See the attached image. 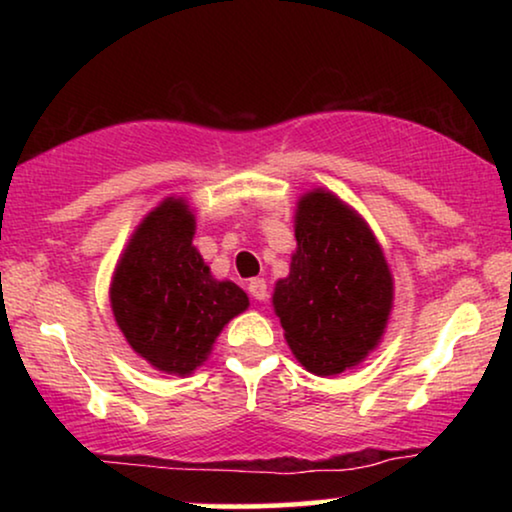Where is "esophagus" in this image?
Wrapping results in <instances>:
<instances>
[{
	"label": "esophagus",
	"instance_id": "esophagus-1",
	"mask_svg": "<svg viewBox=\"0 0 512 512\" xmlns=\"http://www.w3.org/2000/svg\"><path fill=\"white\" fill-rule=\"evenodd\" d=\"M247 289H249V293H251V298L258 300V303H261V300L268 298V284H265V279H263V277H254V279H249Z\"/></svg>",
	"mask_w": 512,
	"mask_h": 512
}]
</instances>
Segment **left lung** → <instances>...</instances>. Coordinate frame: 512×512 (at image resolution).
I'll return each mask as SVG.
<instances>
[{"instance_id": "8db88e82", "label": "left lung", "mask_w": 512, "mask_h": 512, "mask_svg": "<svg viewBox=\"0 0 512 512\" xmlns=\"http://www.w3.org/2000/svg\"><path fill=\"white\" fill-rule=\"evenodd\" d=\"M296 242L272 305L296 359L314 375H338L380 342L394 300L391 272L361 216L326 191L298 202Z\"/></svg>"}]
</instances>
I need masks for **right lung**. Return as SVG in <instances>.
<instances>
[{
    "instance_id": "1",
    "label": "right lung",
    "mask_w": 512,
    "mask_h": 512,
    "mask_svg": "<svg viewBox=\"0 0 512 512\" xmlns=\"http://www.w3.org/2000/svg\"><path fill=\"white\" fill-rule=\"evenodd\" d=\"M193 230L186 202L165 200L132 235L111 284L125 340L153 368L174 375L193 373L221 328L249 305L240 286L212 277Z\"/></svg>"
}]
</instances>
